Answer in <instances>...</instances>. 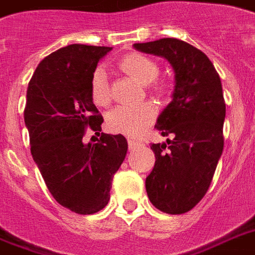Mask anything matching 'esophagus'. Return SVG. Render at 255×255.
Instances as JSON below:
<instances>
[{
    "mask_svg": "<svg viewBox=\"0 0 255 255\" xmlns=\"http://www.w3.org/2000/svg\"><path fill=\"white\" fill-rule=\"evenodd\" d=\"M143 145V143H140V141H135V140H128V147L129 149H136V148H140Z\"/></svg>",
    "mask_w": 255,
    "mask_h": 255,
    "instance_id": "1",
    "label": "esophagus"
}]
</instances>
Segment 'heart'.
<instances>
[{
  "mask_svg": "<svg viewBox=\"0 0 255 255\" xmlns=\"http://www.w3.org/2000/svg\"><path fill=\"white\" fill-rule=\"evenodd\" d=\"M119 67L128 77L143 83L149 90L161 92L164 85L155 81L159 74V65L152 58L140 53L127 54L118 62ZM90 94L92 102L98 106H107L111 100V91L107 73L103 67H96L90 77ZM156 107L149 102L136 106H118L106 116V126L112 133H120L128 137H137L153 122Z\"/></svg>",
  "mask_w": 255,
  "mask_h": 255,
  "instance_id": "b5f03b06",
  "label": "heart"
}]
</instances>
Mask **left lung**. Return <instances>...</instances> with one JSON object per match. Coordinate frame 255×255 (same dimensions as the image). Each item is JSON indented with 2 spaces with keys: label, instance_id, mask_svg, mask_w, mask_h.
I'll return each instance as SVG.
<instances>
[{
  "label": "left lung",
  "instance_id": "1",
  "mask_svg": "<svg viewBox=\"0 0 255 255\" xmlns=\"http://www.w3.org/2000/svg\"><path fill=\"white\" fill-rule=\"evenodd\" d=\"M133 47L165 58L174 71L173 99L155 126L172 139L151 145L156 161L145 178L148 198L164 213H186L209 189L224 149L221 79L209 58L181 39L163 38Z\"/></svg>",
  "mask_w": 255,
  "mask_h": 255
}]
</instances>
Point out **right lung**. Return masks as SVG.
Listing matches in <instances>:
<instances>
[{
  "label": "right lung",
  "mask_w": 255,
  "mask_h": 255,
  "mask_svg": "<svg viewBox=\"0 0 255 255\" xmlns=\"http://www.w3.org/2000/svg\"><path fill=\"white\" fill-rule=\"evenodd\" d=\"M69 45L41 61L29 82L23 111L31 155L55 201L78 214H94L110 201L112 178L127 155L123 135L102 132L103 116L91 99L90 77L111 51ZM90 128L98 143L85 144Z\"/></svg>",
  "instance_id": "obj_1"
}]
</instances>
